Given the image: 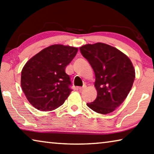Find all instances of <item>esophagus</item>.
Returning <instances> with one entry per match:
<instances>
[{"label":"esophagus","mask_w":154,"mask_h":154,"mask_svg":"<svg viewBox=\"0 0 154 154\" xmlns=\"http://www.w3.org/2000/svg\"><path fill=\"white\" fill-rule=\"evenodd\" d=\"M85 86H83V87H79L78 88V90H79L80 92H82L84 89H85Z\"/></svg>","instance_id":"esophagus-1"}]
</instances>
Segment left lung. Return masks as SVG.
Instances as JSON below:
<instances>
[{
  "mask_svg": "<svg viewBox=\"0 0 154 154\" xmlns=\"http://www.w3.org/2000/svg\"><path fill=\"white\" fill-rule=\"evenodd\" d=\"M95 75L97 96L87 106L102 114L113 112L127 97L133 85L135 72L128 56L114 47L102 43L80 48Z\"/></svg>",
  "mask_w": 154,
  "mask_h": 154,
  "instance_id": "left-lung-1",
  "label": "left lung"
}]
</instances>
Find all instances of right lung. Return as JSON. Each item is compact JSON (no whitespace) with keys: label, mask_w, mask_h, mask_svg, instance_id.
<instances>
[{"label":"right lung","mask_w":154,"mask_h":154,"mask_svg":"<svg viewBox=\"0 0 154 154\" xmlns=\"http://www.w3.org/2000/svg\"><path fill=\"white\" fill-rule=\"evenodd\" d=\"M77 52V48L52 45L26 63L21 74V86L33 107L48 111L64 104L72 91L70 77L65 69Z\"/></svg>","instance_id":"obj_1"}]
</instances>
